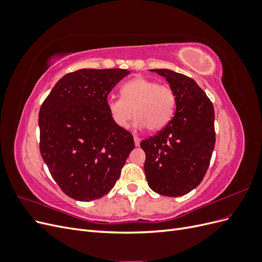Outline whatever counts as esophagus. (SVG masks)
Listing matches in <instances>:
<instances>
[{
  "instance_id": "1",
  "label": "esophagus",
  "mask_w": 262,
  "mask_h": 262,
  "mask_svg": "<svg viewBox=\"0 0 262 262\" xmlns=\"http://www.w3.org/2000/svg\"><path fill=\"white\" fill-rule=\"evenodd\" d=\"M140 142H141V139L137 136H134V143H136V146L140 145Z\"/></svg>"
}]
</instances>
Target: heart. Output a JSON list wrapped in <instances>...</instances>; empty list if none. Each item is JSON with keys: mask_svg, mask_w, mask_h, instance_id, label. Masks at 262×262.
Listing matches in <instances>:
<instances>
[{"mask_svg": "<svg viewBox=\"0 0 262 262\" xmlns=\"http://www.w3.org/2000/svg\"><path fill=\"white\" fill-rule=\"evenodd\" d=\"M122 98L108 99L107 107L119 128H126L136 115V126L149 131L163 129L175 113L176 95L167 84L137 76L121 87Z\"/></svg>", "mask_w": 262, "mask_h": 262, "instance_id": "1", "label": "heart"}]
</instances>
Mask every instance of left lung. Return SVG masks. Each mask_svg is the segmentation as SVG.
Here are the masks:
<instances>
[{
  "label": "left lung",
  "mask_w": 262,
  "mask_h": 262,
  "mask_svg": "<svg viewBox=\"0 0 262 262\" xmlns=\"http://www.w3.org/2000/svg\"><path fill=\"white\" fill-rule=\"evenodd\" d=\"M176 95V113L164 129L140 143L145 152L144 172L158 194L180 196L200 185L215 145L214 108L191 77L155 69Z\"/></svg>",
  "instance_id": "8db88e82"
}]
</instances>
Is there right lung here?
<instances>
[{
    "instance_id": "1",
    "label": "right lung",
    "mask_w": 262,
    "mask_h": 262,
    "mask_svg": "<svg viewBox=\"0 0 262 262\" xmlns=\"http://www.w3.org/2000/svg\"><path fill=\"white\" fill-rule=\"evenodd\" d=\"M129 74L124 69H82L54 85L39 110V149L67 195L92 201L106 195L120 177L134 141L107 107L109 93Z\"/></svg>"
}]
</instances>
